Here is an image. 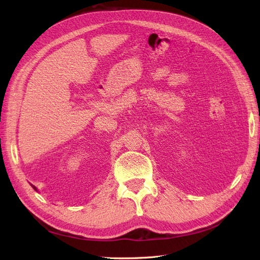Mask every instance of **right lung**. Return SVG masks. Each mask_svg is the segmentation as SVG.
Instances as JSON below:
<instances>
[{
	"mask_svg": "<svg viewBox=\"0 0 260 260\" xmlns=\"http://www.w3.org/2000/svg\"><path fill=\"white\" fill-rule=\"evenodd\" d=\"M31 186H32V187H34V188H35V190H36V191H37V187H36V186H35V185H32V184H31Z\"/></svg>",
	"mask_w": 260,
	"mask_h": 260,
	"instance_id": "right-lung-1",
	"label": "right lung"
}]
</instances>
